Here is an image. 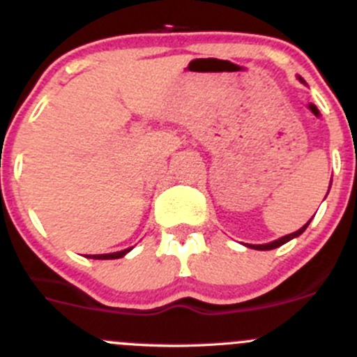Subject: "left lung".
I'll use <instances>...</instances> for the list:
<instances>
[{
  "label": "left lung",
  "instance_id": "obj_1",
  "mask_svg": "<svg viewBox=\"0 0 357 357\" xmlns=\"http://www.w3.org/2000/svg\"><path fill=\"white\" fill-rule=\"evenodd\" d=\"M301 79V77H298ZM302 81V79H301ZM304 82V81H302ZM311 222V221H309ZM309 222L307 225H304L302 226L301 229H297V231L295 233H290V235H285V236H282V238H278V240H275V242H271V243H264V245H247V247H250V248H255V250H273V248H276V247H282L283 243H287V242H290L291 238H295V236H298V235H302V233L305 231V228H307L309 226Z\"/></svg>",
  "mask_w": 357,
  "mask_h": 357
}]
</instances>
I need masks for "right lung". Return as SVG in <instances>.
Returning a JSON list of instances; mask_svg holds the SVG:
<instances>
[{"label": "right lung", "instance_id": "1", "mask_svg": "<svg viewBox=\"0 0 357 357\" xmlns=\"http://www.w3.org/2000/svg\"><path fill=\"white\" fill-rule=\"evenodd\" d=\"M131 250V248H126V250H121V252H114V254H100V255H89V259H121L124 257L128 252Z\"/></svg>", "mask_w": 357, "mask_h": 357}]
</instances>
